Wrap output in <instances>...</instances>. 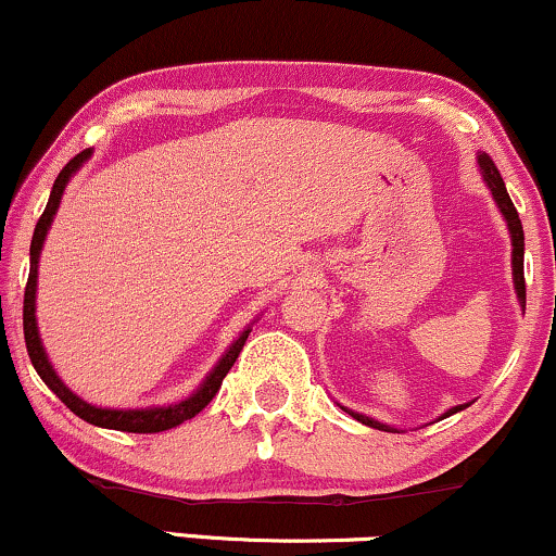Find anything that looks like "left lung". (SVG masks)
Instances as JSON below:
<instances>
[{
	"mask_svg": "<svg viewBox=\"0 0 556 556\" xmlns=\"http://www.w3.org/2000/svg\"><path fill=\"white\" fill-rule=\"evenodd\" d=\"M477 164H480V172H482V179L484 185H488L490 192H493V200L497 210H501L505 223H508V230H510V245H513V285H516V294H518V302H521V307L526 311V279H523V226H521V217H518L516 207H513L510 197H508V189H505V181L501 177V172H497L493 159L488 156V153H480L477 156ZM469 405V403H467ZM467 405H456V407H448L441 418H448L454 416V413L465 410ZM346 410V407H343ZM351 416H354L359 424L364 426H371V428H379V431H395L392 426H384L379 424V420L369 418V416H362V413H354L349 410ZM439 418V420H441Z\"/></svg>",
	"mask_w": 556,
	"mask_h": 556,
	"instance_id": "8db88e82",
	"label": "left lung"
}]
</instances>
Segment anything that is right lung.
<instances>
[{
  "instance_id": "obj_1",
  "label": "right lung",
  "mask_w": 556,
  "mask_h": 556,
  "mask_svg": "<svg viewBox=\"0 0 556 556\" xmlns=\"http://www.w3.org/2000/svg\"><path fill=\"white\" fill-rule=\"evenodd\" d=\"M91 156V151H81L68 161L66 166L61 168V174L53 181L51 197H48V205L40 215L38 226H35L33 233V243H30V277H27V287H25V305H23V328H25V346L27 354H30V362L35 371H38L40 379L55 392V397L61 400L68 410L76 413L81 420H87L91 426H100V428H112V431H128V433H159V431H168V428L185 424V420L194 418L197 413L205 407L210 400L215 397V392L220 390L223 377L228 375L230 367H233L238 354H241L245 339H249L251 326L241 330V336L230 343L226 354L220 356V362L215 364V369L202 379V384L197 388L192 395L179 400L174 405H153V407H100V405H91L87 400H81L76 392H72L63 384V379L55 375L51 359H48L43 341H40L38 333V318H35V292H38V262H40V251H43L48 228H51L53 215L59 213L61 205V197L63 189H66L68 179L79 172L84 161Z\"/></svg>"
}]
</instances>
